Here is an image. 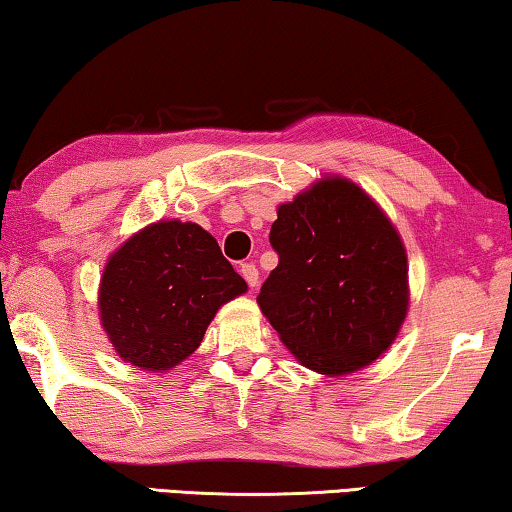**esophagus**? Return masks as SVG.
Instances as JSON below:
<instances>
[{
  "label": "esophagus",
  "instance_id": "esophagus-1",
  "mask_svg": "<svg viewBox=\"0 0 512 512\" xmlns=\"http://www.w3.org/2000/svg\"><path fill=\"white\" fill-rule=\"evenodd\" d=\"M241 276L246 278V282L250 287H257V282H259V271H257V266L255 264H241Z\"/></svg>",
  "mask_w": 512,
  "mask_h": 512
}]
</instances>
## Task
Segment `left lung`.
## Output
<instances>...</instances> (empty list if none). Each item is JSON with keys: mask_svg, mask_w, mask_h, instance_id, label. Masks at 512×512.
Here are the masks:
<instances>
[{"mask_svg": "<svg viewBox=\"0 0 512 512\" xmlns=\"http://www.w3.org/2000/svg\"><path fill=\"white\" fill-rule=\"evenodd\" d=\"M280 262L257 305L296 361L326 377L388 352L409 310L407 250L384 209L338 174L278 207Z\"/></svg>", "mask_w": 512, "mask_h": 512, "instance_id": "8db88e82", "label": "left lung"}]
</instances>
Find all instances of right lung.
<instances>
[{"label":"right lung","instance_id":"1","mask_svg":"<svg viewBox=\"0 0 512 512\" xmlns=\"http://www.w3.org/2000/svg\"><path fill=\"white\" fill-rule=\"evenodd\" d=\"M246 292L207 230L158 220L108 257L98 317L121 361L167 372L200 347L220 305Z\"/></svg>","mask_w":512,"mask_h":512}]
</instances>
